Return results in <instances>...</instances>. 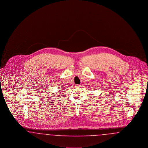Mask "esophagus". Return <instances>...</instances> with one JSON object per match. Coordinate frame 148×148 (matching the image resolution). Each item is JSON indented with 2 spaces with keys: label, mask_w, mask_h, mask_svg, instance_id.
Here are the masks:
<instances>
[{
  "label": "esophagus",
  "mask_w": 148,
  "mask_h": 148,
  "mask_svg": "<svg viewBox=\"0 0 148 148\" xmlns=\"http://www.w3.org/2000/svg\"><path fill=\"white\" fill-rule=\"evenodd\" d=\"M76 87H81V85H76Z\"/></svg>",
  "instance_id": "esophagus-1"
}]
</instances>
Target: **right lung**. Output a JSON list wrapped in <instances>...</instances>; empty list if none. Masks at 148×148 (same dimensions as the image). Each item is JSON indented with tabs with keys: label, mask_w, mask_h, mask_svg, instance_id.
Wrapping results in <instances>:
<instances>
[{
	"label": "right lung",
	"mask_w": 148,
	"mask_h": 148,
	"mask_svg": "<svg viewBox=\"0 0 148 148\" xmlns=\"http://www.w3.org/2000/svg\"><path fill=\"white\" fill-rule=\"evenodd\" d=\"M60 93H59V94H60Z\"/></svg>",
	"instance_id": "obj_1"
}]
</instances>
